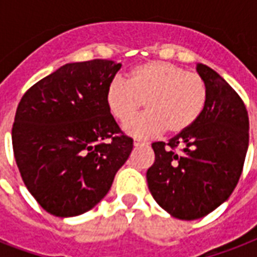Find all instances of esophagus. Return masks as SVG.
<instances>
[{
    "label": "esophagus",
    "instance_id": "34e87169",
    "mask_svg": "<svg viewBox=\"0 0 257 257\" xmlns=\"http://www.w3.org/2000/svg\"><path fill=\"white\" fill-rule=\"evenodd\" d=\"M133 144H135V147H139V145H145V144H148V143H145V141H141V140H135L133 141Z\"/></svg>",
    "mask_w": 257,
    "mask_h": 257
}]
</instances>
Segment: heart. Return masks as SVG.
I'll return each instance as SVG.
<instances>
[{
    "label": "heart",
    "mask_w": 257,
    "mask_h": 257,
    "mask_svg": "<svg viewBox=\"0 0 257 257\" xmlns=\"http://www.w3.org/2000/svg\"><path fill=\"white\" fill-rule=\"evenodd\" d=\"M208 100V88L199 73L167 61H149L126 73V84L114 80L105 90L109 113L122 124L132 120L145 102L148 112L125 125L136 137L167 131L177 135L199 120Z\"/></svg>",
    "instance_id": "b5f03b06"
}]
</instances>
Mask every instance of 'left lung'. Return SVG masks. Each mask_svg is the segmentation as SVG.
I'll return each instance as SVG.
<instances>
[{
    "label": "left lung",
    "instance_id": "1",
    "mask_svg": "<svg viewBox=\"0 0 257 257\" xmlns=\"http://www.w3.org/2000/svg\"><path fill=\"white\" fill-rule=\"evenodd\" d=\"M208 88L204 112L191 128L156 141L147 172L153 199L173 217L200 219L215 211L237 185L249 141L243 100L220 74L199 64Z\"/></svg>",
    "mask_w": 257,
    "mask_h": 257
}]
</instances>
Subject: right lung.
<instances>
[{"instance_id":"add662e5","label":"right lung","mask_w":257,"mask_h":257,"mask_svg":"<svg viewBox=\"0 0 257 257\" xmlns=\"http://www.w3.org/2000/svg\"><path fill=\"white\" fill-rule=\"evenodd\" d=\"M120 68L110 60L66 64L30 86L18 104L14 159L28 191L50 215L92 209L132 152L133 140L105 104Z\"/></svg>"}]
</instances>
